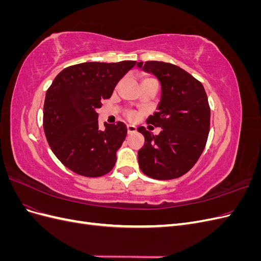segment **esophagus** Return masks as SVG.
Wrapping results in <instances>:
<instances>
[{
  "label": "esophagus",
  "mask_w": 261,
  "mask_h": 261,
  "mask_svg": "<svg viewBox=\"0 0 261 261\" xmlns=\"http://www.w3.org/2000/svg\"><path fill=\"white\" fill-rule=\"evenodd\" d=\"M136 126H134V125H127V133L128 134H132V133H135L136 132Z\"/></svg>",
  "instance_id": "34e87169"
}]
</instances>
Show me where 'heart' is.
I'll list each match as a JSON object with an SVG mask.
<instances>
[{
  "label": "heart",
  "instance_id": "b5f03b06",
  "mask_svg": "<svg viewBox=\"0 0 261 261\" xmlns=\"http://www.w3.org/2000/svg\"><path fill=\"white\" fill-rule=\"evenodd\" d=\"M127 116H128L129 118H134V117H135V113L129 111V112H127Z\"/></svg>",
  "mask_w": 261,
  "mask_h": 261
}]
</instances>
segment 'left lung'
<instances>
[{"mask_svg":"<svg viewBox=\"0 0 261 261\" xmlns=\"http://www.w3.org/2000/svg\"><path fill=\"white\" fill-rule=\"evenodd\" d=\"M137 66L160 81V103L147 123L162 128L159 135L144 126L137 128L145 137L138 151L139 168L154 179L177 178L194 167L206 147L210 129L207 93L199 81L171 63L138 62Z\"/></svg>","mask_w":261,"mask_h":261,"instance_id":"8db88e82","label":"left lung"}]
</instances>
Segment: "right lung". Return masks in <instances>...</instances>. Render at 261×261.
I'll return each mask as SVG.
<instances>
[{
	"label": "right lung",
	"instance_id": "add662e5",
	"mask_svg": "<svg viewBox=\"0 0 261 261\" xmlns=\"http://www.w3.org/2000/svg\"><path fill=\"white\" fill-rule=\"evenodd\" d=\"M135 61L86 62L68 66L46 90L43 129L53 153L67 169L87 177H99L113 169L116 151L127 135L123 122L99 128L101 101L135 66Z\"/></svg>",
	"mask_w": 261,
	"mask_h": 261
}]
</instances>
